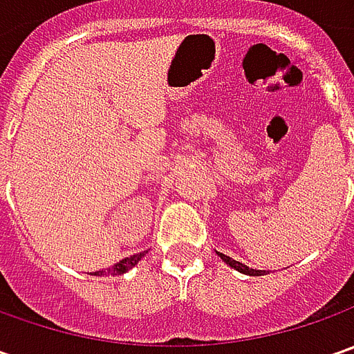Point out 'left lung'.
I'll use <instances>...</instances> for the list:
<instances>
[{"label":"left lung","instance_id":"obj_1","mask_svg":"<svg viewBox=\"0 0 354 354\" xmlns=\"http://www.w3.org/2000/svg\"><path fill=\"white\" fill-rule=\"evenodd\" d=\"M218 256L225 260L226 264L230 266V268H234V270H238V272H242V274H248V276H262L264 274V270H252V268H248V266L240 264V262H236V260H232L230 256H225V254H221L218 252Z\"/></svg>","mask_w":354,"mask_h":354}]
</instances>
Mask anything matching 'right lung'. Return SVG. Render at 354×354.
<instances>
[{"label":"right lung","instance_id":"obj_1","mask_svg":"<svg viewBox=\"0 0 354 354\" xmlns=\"http://www.w3.org/2000/svg\"><path fill=\"white\" fill-rule=\"evenodd\" d=\"M143 254H145V252L133 254V256H129V258H124V260H120V262L112 266V268H108V270H102V272H94V274H96V276H102V274H114V276L126 274L128 270H131L133 266H136L138 262H140V260H142Z\"/></svg>","mask_w":354,"mask_h":354}]
</instances>
